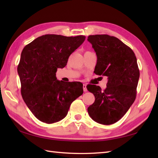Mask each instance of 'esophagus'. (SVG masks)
Returning a JSON list of instances; mask_svg holds the SVG:
<instances>
[{"mask_svg": "<svg viewBox=\"0 0 158 158\" xmlns=\"http://www.w3.org/2000/svg\"><path fill=\"white\" fill-rule=\"evenodd\" d=\"M83 91H84L85 92H86L87 91H88V89H87V87H86V84H85V83H84V84H83Z\"/></svg>", "mask_w": 158, "mask_h": 158, "instance_id": "esophagus-1", "label": "esophagus"}]
</instances>
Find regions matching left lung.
<instances>
[{"mask_svg": "<svg viewBox=\"0 0 158 158\" xmlns=\"http://www.w3.org/2000/svg\"><path fill=\"white\" fill-rule=\"evenodd\" d=\"M88 41L97 56L94 73L108 77L105 90L87 85L95 96L88 108L97 123L110 125L119 121L135 102L140 72L135 53L119 39L108 35H89Z\"/></svg>", "mask_w": 158, "mask_h": 158, "instance_id": "obj_1", "label": "left lung"}]
</instances>
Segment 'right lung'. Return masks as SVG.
Segmentation results:
<instances>
[{
  "label": "right lung",
  "instance_id": "1",
  "mask_svg": "<svg viewBox=\"0 0 158 158\" xmlns=\"http://www.w3.org/2000/svg\"><path fill=\"white\" fill-rule=\"evenodd\" d=\"M85 36L45 35L23 49L18 73L23 101L36 118L53 123L66 116L71 103L83 94L80 82L58 81L56 73L64 68L70 55Z\"/></svg>",
  "mask_w": 158,
  "mask_h": 158
}]
</instances>
